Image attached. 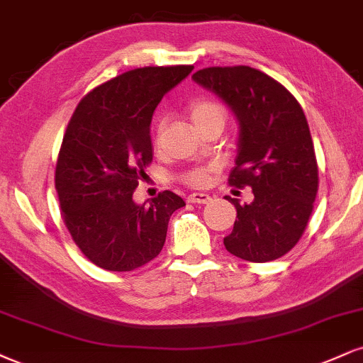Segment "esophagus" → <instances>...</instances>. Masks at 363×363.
Instances as JSON below:
<instances>
[{"label":"esophagus","mask_w":363,"mask_h":363,"mask_svg":"<svg viewBox=\"0 0 363 363\" xmlns=\"http://www.w3.org/2000/svg\"><path fill=\"white\" fill-rule=\"evenodd\" d=\"M209 199H211V196L206 193H193V194L187 196V201H189V203H198V204L208 203Z\"/></svg>","instance_id":"obj_1"}]
</instances>
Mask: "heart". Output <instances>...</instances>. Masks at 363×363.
Listing matches in <instances>:
<instances>
[{
	"instance_id": "heart-1",
	"label": "heart",
	"mask_w": 363,
	"mask_h": 363,
	"mask_svg": "<svg viewBox=\"0 0 363 363\" xmlns=\"http://www.w3.org/2000/svg\"><path fill=\"white\" fill-rule=\"evenodd\" d=\"M189 113H191V120L194 121L196 128L208 123L225 125V120H226V113L223 108L215 101H209V99H203V101H196L191 104ZM186 182L196 187L206 186L209 182V169L191 170V172L186 176Z\"/></svg>"
}]
</instances>
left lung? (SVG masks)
Returning <instances> with one entry per match:
<instances>
[{"label": "left lung", "instance_id": "8db88e82", "mask_svg": "<svg viewBox=\"0 0 363 363\" xmlns=\"http://www.w3.org/2000/svg\"><path fill=\"white\" fill-rule=\"evenodd\" d=\"M193 79L220 96L240 125L228 182L252 187L253 201L235 204L226 250L248 262L286 255L308 226L318 193L313 138L298 99L281 82L248 65L201 69Z\"/></svg>", "mask_w": 363, "mask_h": 363}]
</instances>
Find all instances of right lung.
I'll return each mask as SVG.
<instances>
[{"label":"right lung","mask_w":363,"mask_h":363,"mask_svg":"<svg viewBox=\"0 0 363 363\" xmlns=\"http://www.w3.org/2000/svg\"><path fill=\"white\" fill-rule=\"evenodd\" d=\"M193 65L140 67L94 87L77 104L55 165L64 223L94 265L128 272L162 250L167 225L186 206L172 191L137 204L135 187L154 148L150 121L157 104L186 79Z\"/></svg>","instance_id":"obj_1"}]
</instances>
